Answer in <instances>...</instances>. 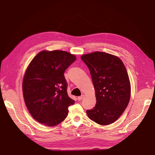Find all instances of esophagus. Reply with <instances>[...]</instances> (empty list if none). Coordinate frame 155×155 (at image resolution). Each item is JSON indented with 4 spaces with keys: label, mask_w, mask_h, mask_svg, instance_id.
<instances>
[{
    "label": "esophagus",
    "mask_w": 155,
    "mask_h": 155,
    "mask_svg": "<svg viewBox=\"0 0 155 155\" xmlns=\"http://www.w3.org/2000/svg\"><path fill=\"white\" fill-rule=\"evenodd\" d=\"M83 97H84V95H82V96H78V100L79 101H81Z\"/></svg>",
    "instance_id": "34e87169"
}]
</instances>
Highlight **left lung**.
<instances>
[{"instance_id": "8db88e82", "label": "left lung", "mask_w": 155, "mask_h": 155, "mask_svg": "<svg viewBox=\"0 0 155 155\" xmlns=\"http://www.w3.org/2000/svg\"><path fill=\"white\" fill-rule=\"evenodd\" d=\"M94 87L96 104L87 110L94 122L107 125L114 123L127 107L130 96V83L121 60L114 55L95 51L83 55Z\"/></svg>"}]
</instances>
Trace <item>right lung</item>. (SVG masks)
<instances>
[{
	"label": "right lung",
	"instance_id": "right-lung-1",
	"mask_svg": "<svg viewBox=\"0 0 155 155\" xmlns=\"http://www.w3.org/2000/svg\"><path fill=\"white\" fill-rule=\"evenodd\" d=\"M76 57L66 51H41L31 60L22 81L24 100L30 114L49 127L67 118L68 108L74 104L68 97L64 73Z\"/></svg>",
	"mask_w": 155,
	"mask_h": 155
}]
</instances>
